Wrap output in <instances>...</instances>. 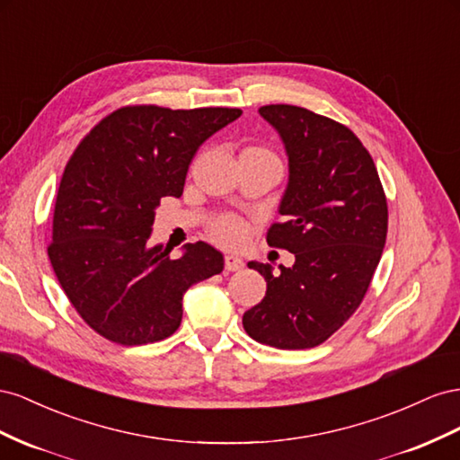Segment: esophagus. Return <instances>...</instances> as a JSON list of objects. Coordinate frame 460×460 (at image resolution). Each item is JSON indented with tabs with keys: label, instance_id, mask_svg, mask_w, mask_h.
<instances>
[{
	"label": "esophagus",
	"instance_id": "esophagus-1",
	"mask_svg": "<svg viewBox=\"0 0 460 460\" xmlns=\"http://www.w3.org/2000/svg\"><path fill=\"white\" fill-rule=\"evenodd\" d=\"M243 266L244 264L239 256H234V254L226 256V270L227 271H239V270H243Z\"/></svg>",
	"mask_w": 460,
	"mask_h": 460
}]
</instances>
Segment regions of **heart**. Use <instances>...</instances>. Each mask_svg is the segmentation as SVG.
<instances>
[{
  "instance_id": "obj_1",
  "label": "heart",
  "mask_w": 460,
  "mask_h": 460,
  "mask_svg": "<svg viewBox=\"0 0 460 460\" xmlns=\"http://www.w3.org/2000/svg\"><path fill=\"white\" fill-rule=\"evenodd\" d=\"M244 152H268V150L260 148V146H251V148H246ZM208 231H209V234H212L214 241L226 244V246H237L246 237L244 221L239 219L237 216H231V214L216 217L212 223H209Z\"/></svg>"
}]
</instances>
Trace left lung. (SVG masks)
<instances>
[{
  "mask_svg": "<svg viewBox=\"0 0 460 460\" xmlns=\"http://www.w3.org/2000/svg\"><path fill=\"white\" fill-rule=\"evenodd\" d=\"M260 115L285 142L288 185L268 244L295 254V266L251 261L264 275V300L243 316L261 345L295 350L330 339L372 283L387 237V199L370 152L345 125L298 106L271 103Z\"/></svg>",
  "mask_w": 460,
  "mask_h": 460,
  "instance_id": "8db88e82",
  "label": "left lung"
}]
</instances>
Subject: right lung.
I'll use <instances>...</instances> for the list:
<instances>
[{
	"instance_id": "obj_1",
	"label": "right lung",
	"mask_w": 460,
	"mask_h": 460,
	"mask_svg": "<svg viewBox=\"0 0 460 460\" xmlns=\"http://www.w3.org/2000/svg\"><path fill=\"white\" fill-rule=\"evenodd\" d=\"M237 108L169 110L142 103L106 115L81 140L59 182L48 256L69 303L98 335L133 347L177 332L182 295L223 271L202 241L172 258L150 246L154 212L179 196L200 144Z\"/></svg>"
}]
</instances>
